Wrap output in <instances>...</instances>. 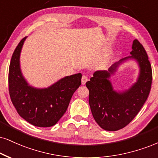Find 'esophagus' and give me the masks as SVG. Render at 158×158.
I'll list each match as a JSON object with an SVG mask.
<instances>
[{"instance_id": "obj_1", "label": "esophagus", "mask_w": 158, "mask_h": 158, "mask_svg": "<svg viewBox=\"0 0 158 158\" xmlns=\"http://www.w3.org/2000/svg\"><path fill=\"white\" fill-rule=\"evenodd\" d=\"M88 81H89V77H87L86 75H83L82 79H81V83H82V84L84 85Z\"/></svg>"}]
</instances>
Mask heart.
<instances>
[{
	"label": "heart",
	"mask_w": 158,
	"mask_h": 158,
	"mask_svg": "<svg viewBox=\"0 0 158 158\" xmlns=\"http://www.w3.org/2000/svg\"><path fill=\"white\" fill-rule=\"evenodd\" d=\"M110 57H111V52L109 49H107L99 58L98 65L100 67H106L110 61Z\"/></svg>",
	"instance_id": "obj_1"
}]
</instances>
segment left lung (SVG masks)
<instances>
[{"instance_id":"left-lung-1","label":"left lung","mask_w":158,"mask_h":158,"mask_svg":"<svg viewBox=\"0 0 158 158\" xmlns=\"http://www.w3.org/2000/svg\"><path fill=\"white\" fill-rule=\"evenodd\" d=\"M132 49L131 56L114 64L108 71H96L85 83L93 117L105 130L116 131L127 125L139 114L150 92L152 73L147 52L137 40L133 41ZM130 59L139 64L137 81L127 90L115 91L109 79L121 63Z\"/></svg>"}]
</instances>
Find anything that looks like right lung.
I'll list each match as a JSON object with an SVG mask.
<instances>
[{"label": "right lung", "mask_w": 158, "mask_h": 158, "mask_svg": "<svg viewBox=\"0 0 158 158\" xmlns=\"http://www.w3.org/2000/svg\"><path fill=\"white\" fill-rule=\"evenodd\" d=\"M26 37L19 42L9 65V90L11 102L19 116L36 127L55 125L65 114L70 100L81 84V73L66 76L44 89L28 83L20 69L19 57Z\"/></svg>", "instance_id": "obj_1"}]
</instances>
